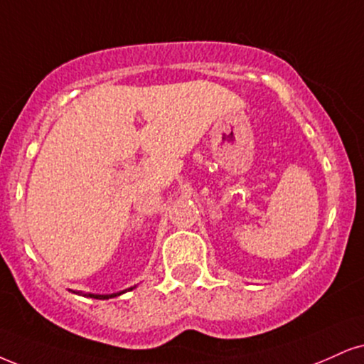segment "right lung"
<instances>
[{"label": "right lung", "mask_w": 364, "mask_h": 364, "mask_svg": "<svg viewBox=\"0 0 364 364\" xmlns=\"http://www.w3.org/2000/svg\"><path fill=\"white\" fill-rule=\"evenodd\" d=\"M128 290H132V289H128ZM121 294H124V290H123V291H119V294H111V295H94V294H89V297H91V299H100V300H105V299L116 297V295H121Z\"/></svg>", "instance_id": "right-lung-1"}]
</instances>
